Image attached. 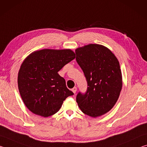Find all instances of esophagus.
I'll return each instance as SVG.
<instances>
[{
	"mask_svg": "<svg viewBox=\"0 0 147 147\" xmlns=\"http://www.w3.org/2000/svg\"><path fill=\"white\" fill-rule=\"evenodd\" d=\"M76 90H77V88H76V87H74V88H73V89H72V91H73L74 93H76Z\"/></svg>",
	"mask_w": 147,
	"mask_h": 147,
	"instance_id": "obj_1",
	"label": "esophagus"
}]
</instances>
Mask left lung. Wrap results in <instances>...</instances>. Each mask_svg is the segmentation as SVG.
<instances>
[{
	"label": "left lung",
	"mask_w": 147,
	"mask_h": 147,
	"mask_svg": "<svg viewBox=\"0 0 147 147\" xmlns=\"http://www.w3.org/2000/svg\"><path fill=\"white\" fill-rule=\"evenodd\" d=\"M75 53L88 83L86 93L77 94L76 102L86 115H102L114 106L121 93L119 62L111 51L100 45L89 44L76 49Z\"/></svg>",
	"instance_id": "1"
}]
</instances>
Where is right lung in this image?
Wrapping results in <instances>:
<instances>
[{"label":"right lung","instance_id":"right-lung-1","mask_svg":"<svg viewBox=\"0 0 147 147\" xmlns=\"http://www.w3.org/2000/svg\"><path fill=\"white\" fill-rule=\"evenodd\" d=\"M75 58L70 49H43L24 59L18 74V88L30 111L44 117L58 112L63 101L74 93L58 72Z\"/></svg>","mask_w":147,"mask_h":147}]
</instances>
